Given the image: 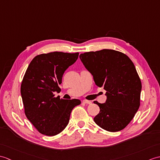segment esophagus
I'll list each match as a JSON object with an SVG mask.
<instances>
[{"instance_id":"obj_1","label":"esophagus","mask_w":160,"mask_h":160,"mask_svg":"<svg viewBox=\"0 0 160 160\" xmlns=\"http://www.w3.org/2000/svg\"><path fill=\"white\" fill-rule=\"evenodd\" d=\"M83 103H87V104H91V103H92V102L91 101H88V100H86V99L83 100Z\"/></svg>"}]
</instances>
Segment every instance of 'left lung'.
Returning a JSON list of instances; mask_svg holds the SVG:
<instances>
[{
	"label": "left lung",
	"instance_id": "8db88e82",
	"mask_svg": "<svg viewBox=\"0 0 160 160\" xmlns=\"http://www.w3.org/2000/svg\"><path fill=\"white\" fill-rule=\"evenodd\" d=\"M80 58L95 84L106 91L104 103L94 102L100 108L95 123L108 132L122 130L140 105L142 84L133 62L121 52L108 49L81 54Z\"/></svg>",
	"mask_w": 160,
	"mask_h": 160
}]
</instances>
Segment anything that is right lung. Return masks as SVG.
<instances>
[{
	"label": "right lung",
	"mask_w": 160,
	"mask_h": 160,
	"mask_svg": "<svg viewBox=\"0 0 160 160\" xmlns=\"http://www.w3.org/2000/svg\"><path fill=\"white\" fill-rule=\"evenodd\" d=\"M78 52H53L39 54L32 59L22 81L21 95L24 113L42 134H58L68 125L70 114L80 99L66 100L55 97L65 70L78 58Z\"/></svg>",
	"instance_id": "right-lung-1"
}]
</instances>
